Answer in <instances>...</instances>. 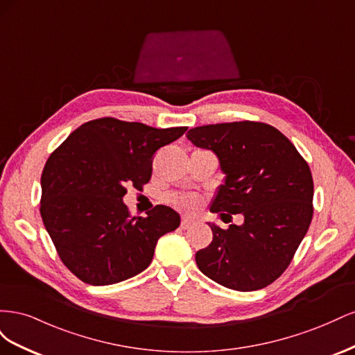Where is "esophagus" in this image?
I'll list each match as a JSON object with an SVG mask.
<instances>
[{"instance_id": "34e87169", "label": "esophagus", "mask_w": 355, "mask_h": 355, "mask_svg": "<svg viewBox=\"0 0 355 355\" xmlns=\"http://www.w3.org/2000/svg\"><path fill=\"white\" fill-rule=\"evenodd\" d=\"M192 225H194V219H191V218H188V216L182 218V220H180V227H182V228L187 230V228L192 227Z\"/></svg>"}]
</instances>
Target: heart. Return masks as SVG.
<instances>
[{
	"label": "heart",
	"instance_id": "1",
	"mask_svg": "<svg viewBox=\"0 0 355 355\" xmlns=\"http://www.w3.org/2000/svg\"><path fill=\"white\" fill-rule=\"evenodd\" d=\"M173 204L180 209L192 211L198 207L200 201L194 196H176V197H173Z\"/></svg>",
	"mask_w": 355,
	"mask_h": 355
}]
</instances>
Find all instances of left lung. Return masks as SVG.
Here are the masks:
<instances>
[{"instance_id": "8db88e82", "label": "left lung", "mask_w": 355, "mask_h": 355, "mask_svg": "<svg viewBox=\"0 0 355 355\" xmlns=\"http://www.w3.org/2000/svg\"><path fill=\"white\" fill-rule=\"evenodd\" d=\"M187 137L218 155L225 184L210 211L241 213L243 225L222 230L196 254L200 271L239 292L275 282L292 262L313 219L314 182L304 157L275 127L234 121L191 128Z\"/></svg>"}]
</instances>
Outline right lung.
<instances>
[{"mask_svg":"<svg viewBox=\"0 0 355 355\" xmlns=\"http://www.w3.org/2000/svg\"><path fill=\"white\" fill-rule=\"evenodd\" d=\"M188 127L155 128L105 116L84 123L51 153L41 175L40 213L63 265L81 282L108 286L151 263L158 239L180 216L155 206L132 216L123 197L142 189L159 148Z\"/></svg>","mask_w":355,"mask_h":355,"instance_id":"right-lung-1","label":"right lung"}]
</instances>
